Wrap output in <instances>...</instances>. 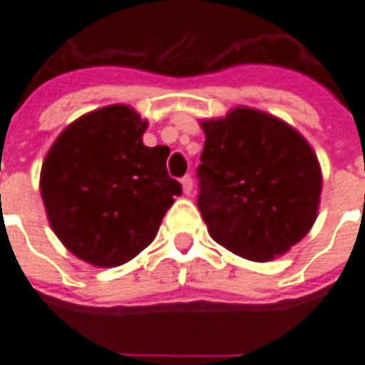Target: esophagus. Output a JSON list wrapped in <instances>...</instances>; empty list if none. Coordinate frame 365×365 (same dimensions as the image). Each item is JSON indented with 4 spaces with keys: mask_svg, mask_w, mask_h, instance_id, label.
Instances as JSON below:
<instances>
[{
    "mask_svg": "<svg viewBox=\"0 0 365 365\" xmlns=\"http://www.w3.org/2000/svg\"><path fill=\"white\" fill-rule=\"evenodd\" d=\"M182 185L185 193H191V190H193V178H191V175H183Z\"/></svg>",
    "mask_w": 365,
    "mask_h": 365,
    "instance_id": "esophagus-1",
    "label": "esophagus"
}]
</instances>
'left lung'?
Instances as JSON below:
<instances>
[{
  "label": "left lung",
  "mask_w": 365,
  "mask_h": 365,
  "mask_svg": "<svg viewBox=\"0 0 365 365\" xmlns=\"http://www.w3.org/2000/svg\"><path fill=\"white\" fill-rule=\"evenodd\" d=\"M197 207L209 235L254 262L289 250L313 227L321 168L295 128L238 107L205 120Z\"/></svg>",
  "instance_id": "obj_1"
}]
</instances>
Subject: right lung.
<instances>
[{
	"label": "right lung",
	"instance_id": "obj_1",
	"mask_svg": "<svg viewBox=\"0 0 365 365\" xmlns=\"http://www.w3.org/2000/svg\"><path fill=\"white\" fill-rule=\"evenodd\" d=\"M146 120L109 105L74 120L54 140L41 172L52 230L68 250L113 268L150 245L182 193L166 170L168 146L143 144Z\"/></svg>",
	"mask_w": 365,
	"mask_h": 365
}]
</instances>
